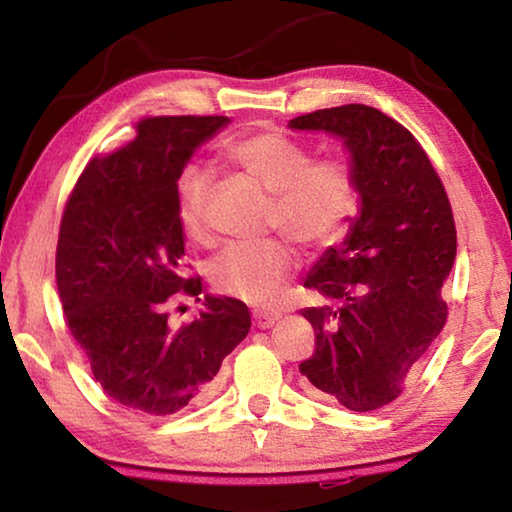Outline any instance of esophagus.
I'll list each match as a JSON object with an SVG mask.
<instances>
[{
	"label": "esophagus",
	"mask_w": 512,
	"mask_h": 512,
	"mask_svg": "<svg viewBox=\"0 0 512 512\" xmlns=\"http://www.w3.org/2000/svg\"><path fill=\"white\" fill-rule=\"evenodd\" d=\"M277 320H280V314H275V311H255V314H253V323L259 329L273 327Z\"/></svg>",
	"instance_id": "obj_1"
}]
</instances>
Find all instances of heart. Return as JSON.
I'll return each instance as SVG.
<instances>
[{"label": "heart", "mask_w": 512, "mask_h": 512, "mask_svg": "<svg viewBox=\"0 0 512 512\" xmlns=\"http://www.w3.org/2000/svg\"><path fill=\"white\" fill-rule=\"evenodd\" d=\"M225 160L273 196L268 228L305 250L339 241L357 212V178L345 160H314L305 144L275 131L237 137ZM212 194L210 171L189 164L176 185V214L187 239L205 244V210ZM298 259L280 239L232 244L212 259L210 280L221 293L266 305L296 273Z\"/></svg>", "instance_id": "heart-1"}]
</instances>
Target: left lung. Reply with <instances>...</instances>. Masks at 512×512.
Here are the masks:
<instances>
[{"label": "left lung", "instance_id": "left-lung-1", "mask_svg": "<svg viewBox=\"0 0 512 512\" xmlns=\"http://www.w3.org/2000/svg\"><path fill=\"white\" fill-rule=\"evenodd\" d=\"M289 128L341 140L359 194L343 244L329 246L305 280L327 305L300 311L316 332L300 372L314 397L375 411L402 393L445 325L443 282L456 259L452 207L422 146L377 108L316 110Z\"/></svg>", "mask_w": 512, "mask_h": 512}]
</instances>
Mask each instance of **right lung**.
Here are the masks:
<instances>
[{"label":"right lung","instance_id":"obj_1","mask_svg":"<svg viewBox=\"0 0 512 512\" xmlns=\"http://www.w3.org/2000/svg\"><path fill=\"white\" fill-rule=\"evenodd\" d=\"M228 117H151L119 151L81 173L60 221L56 284L67 327L110 400L169 415L205 402L223 359L246 339L244 302L203 296L183 327L167 302L185 291L201 302V277L180 275L185 232L176 185L198 146Z\"/></svg>","mask_w":512,"mask_h":512}]
</instances>
